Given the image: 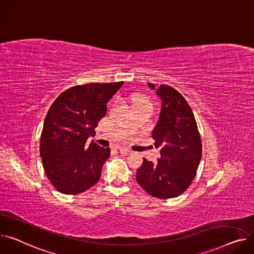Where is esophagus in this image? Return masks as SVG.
I'll list each match as a JSON object with an SVG mask.
<instances>
[{"label":"esophagus","instance_id":"esophagus-1","mask_svg":"<svg viewBox=\"0 0 254 254\" xmlns=\"http://www.w3.org/2000/svg\"><path fill=\"white\" fill-rule=\"evenodd\" d=\"M118 150H119V152L122 153V154H125V155H127V154H129L130 153V150L129 149H127V148H126V147H119L118 148Z\"/></svg>","mask_w":254,"mask_h":254}]
</instances>
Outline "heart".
I'll return each mask as SVG.
<instances>
[{
    "mask_svg": "<svg viewBox=\"0 0 254 254\" xmlns=\"http://www.w3.org/2000/svg\"><path fill=\"white\" fill-rule=\"evenodd\" d=\"M132 103H134L135 107L138 106V105H142V104H150V102L148 100H146V99L141 98V97H138V96L132 98Z\"/></svg>",
    "mask_w": 254,
    "mask_h": 254,
    "instance_id": "heart-1",
    "label": "heart"
}]
</instances>
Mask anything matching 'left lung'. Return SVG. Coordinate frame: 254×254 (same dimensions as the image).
I'll return each instance as SVG.
<instances>
[{
  "instance_id": "1",
  "label": "left lung",
  "mask_w": 254,
  "mask_h": 254,
  "mask_svg": "<svg viewBox=\"0 0 254 254\" xmlns=\"http://www.w3.org/2000/svg\"><path fill=\"white\" fill-rule=\"evenodd\" d=\"M162 101L152 131L161 157L152 163L143 159L136 179L150 195L170 198L181 194L192 182L202 156V142L194 115L180 93L171 86L148 83Z\"/></svg>"
}]
</instances>
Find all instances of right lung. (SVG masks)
I'll use <instances>...</instances> for the list:
<instances>
[{"instance_id":"1","label":"right lung","mask_w":254,"mask_h":254,"mask_svg":"<svg viewBox=\"0 0 254 254\" xmlns=\"http://www.w3.org/2000/svg\"><path fill=\"white\" fill-rule=\"evenodd\" d=\"M123 84L73 86L51 105L40 139V155L47 178L60 192L81 193L99 181L110 148L86 142L105 116L106 104Z\"/></svg>"}]
</instances>
